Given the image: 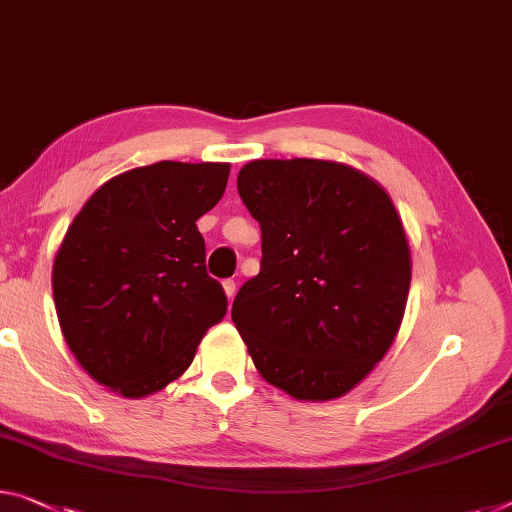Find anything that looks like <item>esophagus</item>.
<instances>
[{
  "label": "esophagus",
  "mask_w": 512,
  "mask_h": 512,
  "mask_svg": "<svg viewBox=\"0 0 512 512\" xmlns=\"http://www.w3.org/2000/svg\"><path fill=\"white\" fill-rule=\"evenodd\" d=\"M222 286H224L226 297H229V300H233L235 290H238V286H235V281H233V279H226V281H222Z\"/></svg>",
  "instance_id": "1"
}]
</instances>
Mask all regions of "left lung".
Masks as SVG:
<instances>
[{
	"mask_svg": "<svg viewBox=\"0 0 512 512\" xmlns=\"http://www.w3.org/2000/svg\"><path fill=\"white\" fill-rule=\"evenodd\" d=\"M238 192L261 224V272L231 318L254 366L297 400H332L373 371L403 322L412 258L389 194L348 164L254 160Z\"/></svg>",
	"mask_w": 512,
	"mask_h": 512,
	"instance_id": "1",
	"label": "left lung"
}]
</instances>
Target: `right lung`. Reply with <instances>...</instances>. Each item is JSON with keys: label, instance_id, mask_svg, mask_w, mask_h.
<instances>
[{"label": "right lung", "instance_id": "right-lung-1", "mask_svg": "<svg viewBox=\"0 0 512 512\" xmlns=\"http://www.w3.org/2000/svg\"><path fill=\"white\" fill-rule=\"evenodd\" d=\"M224 162H155L107 180L68 226L52 293L70 352L125 398L167 387L226 316L196 219L217 206Z\"/></svg>", "mask_w": 512, "mask_h": 512}]
</instances>
